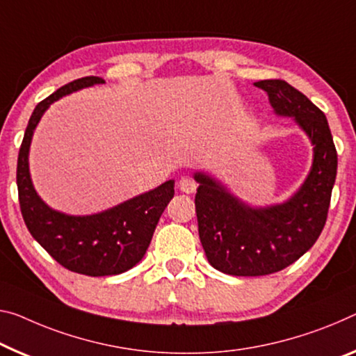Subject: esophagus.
Wrapping results in <instances>:
<instances>
[{
    "instance_id": "1",
    "label": "esophagus",
    "mask_w": 356,
    "mask_h": 356,
    "mask_svg": "<svg viewBox=\"0 0 356 356\" xmlns=\"http://www.w3.org/2000/svg\"><path fill=\"white\" fill-rule=\"evenodd\" d=\"M178 188H179V191H181V193H184V194H193V193H195L197 184H195L194 179H191V178H188V177H183V178L178 181Z\"/></svg>"
}]
</instances>
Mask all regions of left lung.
I'll return each instance as SVG.
<instances>
[{
	"mask_svg": "<svg viewBox=\"0 0 356 356\" xmlns=\"http://www.w3.org/2000/svg\"><path fill=\"white\" fill-rule=\"evenodd\" d=\"M254 86L266 92L277 116L293 119L314 149L307 178L282 204L250 205L210 173H194L199 237L207 259L216 270L237 277L278 272L314 247L325 227L337 173L336 146L323 111L285 81L266 79Z\"/></svg>",
	"mask_w": 356,
	"mask_h": 356,
	"instance_id": "8db88e82",
	"label": "left lung"
}]
</instances>
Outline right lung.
Masks as SVG:
<instances>
[{
  "label": "right lung",
  "instance_id": "add662e5",
  "mask_svg": "<svg viewBox=\"0 0 356 356\" xmlns=\"http://www.w3.org/2000/svg\"><path fill=\"white\" fill-rule=\"evenodd\" d=\"M95 84H105V79L86 76L38 103L19 151L17 189L22 216L33 238L68 270L105 277L132 269L143 259L159 218L175 194V179L94 215H68L41 199L30 175L33 134L54 102Z\"/></svg>",
  "mask_w": 356,
  "mask_h": 356
}]
</instances>
